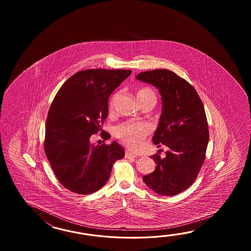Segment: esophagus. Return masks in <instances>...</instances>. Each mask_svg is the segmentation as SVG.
I'll list each match as a JSON object with an SVG mask.
<instances>
[{"mask_svg": "<svg viewBox=\"0 0 251 251\" xmlns=\"http://www.w3.org/2000/svg\"><path fill=\"white\" fill-rule=\"evenodd\" d=\"M125 157L126 158H127V159H134V158H136V154H134L133 152H131V151H126V154H125Z\"/></svg>", "mask_w": 251, "mask_h": 251, "instance_id": "1", "label": "esophagus"}]
</instances>
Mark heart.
I'll use <instances>...</instances> for the list:
<instances>
[{
    "label": "heart",
    "instance_id": "heart-1",
    "mask_svg": "<svg viewBox=\"0 0 251 251\" xmlns=\"http://www.w3.org/2000/svg\"><path fill=\"white\" fill-rule=\"evenodd\" d=\"M139 100L145 99L147 97L155 96L154 92L150 89H143L138 91ZM118 95H114L109 107L112 108L115 100ZM150 127L148 125L144 123H127L121 124L115 129V134L124 144L133 150L140 149L144 144V140L149 134Z\"/></svg>",
    "mask_w": 251,
    "mask_h": 251
}]
</instances>
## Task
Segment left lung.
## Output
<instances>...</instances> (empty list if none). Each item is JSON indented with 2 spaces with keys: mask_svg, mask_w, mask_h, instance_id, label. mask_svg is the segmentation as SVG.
<instances>
[{
  "mask_svg": "<svg viewBox=\"0 0 251 251\" xmlns=\"http://www.w3.org/2000/svg\"><path fill=\"white\" fill-rule=\"evenodd\" d=\"M135 78L159 90L162 108L152 141L168 147L164 158L151 157L157 166L143 180L159 195L175 196L192 185L205 159L209 130L203 103L195 88L170 70L143 72Z\"/></svg>",
  "mask_w": 251,
  "mask_h": 251,
  "instance_id": "8db88e82",
  "label": "left lung"
}]
</instances>
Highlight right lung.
<instances>
[{
  "label": "right lung",
  "mask_w": 251,
  "mask_h": 251,
  "mask_svg": "<svg viewBox=\"0 0 251 251\" xmlns=\"http://www.w3.org/2000/svg\"><path fill=\"white\" fill-rule=\"evenodd\" d=\"M131 70L91 69L71 76L60 88L48 111L45 151L60 183L72 192L89 195L107 183L116 160L125 156L113 141L95 145L91 136L101 130L108 99ZM107 140L110 135L101 133Z\"/></svg>",
  "instance_id": "right-lung-1"
}]
</instances>
